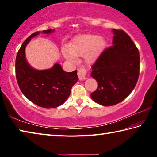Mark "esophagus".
Masks as SVG:
<instances>
[{"label": "esophagus", "mask_w": 157, "mask_h": 157, "mask_svg": "<svg viewBox=\"0 0 157 157\" xmlns=\"http://www.w3.org/2000/svg\"><path fill=\"white\" fill-rule=\"evenodd\" d=\"M86 73H87V71L84 67H80L78 68V75L79 77V79H80V80H83V79H86Z\"/></svg>", "instance_id": "1"}]
</instances>
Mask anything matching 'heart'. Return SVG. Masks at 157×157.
I'll list each match as a JSON object with an SVG mask.
<instances>
[{
	"label": "heart",
	"instance_id": "heart-1",
	"mask_svg": "<svg viewBox=\"0 0 157 157\" xmlns=\"http://www.w3.org/2000/svg\"><path fill=\"white\" fill-rule=\"evenodd\" d=\"M105 41L97 35L84 34L74 39L69 46V50H63V55L68 59L73 61L75 57L82 56L84 54L86 62H92L96 59L98 55L105 46Z\"/></svg>",
	"mask_w": 157,
	"mask_h": 157
}]
</instances>
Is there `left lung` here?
Masks as SVG:
<instances>
[{
  "label": "left lung",
  "instance_id": "obj_1",
  "mask_svg": "<svg viewBox=\"0 0 157 157\" xmlns=\"http://www.w3.org/2000/svg\"><path fill=\"white\" fill-rule=\"evenodd\" d=\"M113 46L105 48L91 66L98 88L91 96L103 106L118 104L128 96L138 82L140 55L125 32L113 29Z\"/></svg>",
  "mask_w": 157,
  "mask_h": 157
}]
</instances>
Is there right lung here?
<instances>
[{"instance_id":"obj_1","label":"right lung","mask_w":157,"mask_h":157,"mask_svg":"<svg viewBox=\"0 0 157 157\" xmlns=\"http://www.w3.org/2000/svg\"><path fill=\"white\" fill-rule=\"evenodd\" d=\"M51 32L50 29L43 33L49 34ZM39 34V32L32 34L18 50L16 57V77L21 92L32 102L44 108H56L67 100L78 77L76 70L65 72L59 63L42 71L34 69L28 64L25 56L26 45Z\"/></svg>"}]
</instances>
